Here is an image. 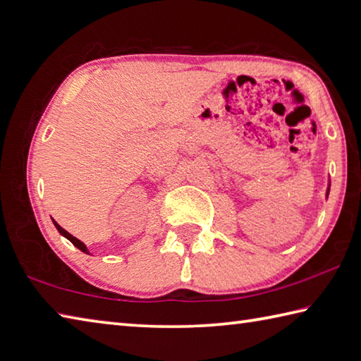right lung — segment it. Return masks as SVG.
I'll return each instance as SVG.
<instances>
[{
  "label": "right lung",
  "mask_w": 361,
  "mask_h": 361,
  "mask_svg": "<svg viewBox=\"0 0 361 361\" xmlns=\"http://www.w3.org/2000/svg\"><path fill=\"white\" fill-rule=\"evenodd\" d=\"M54 223V226H56V229L59 231V234H63L64 237H66V239H69L73 245H75V247H77L78 250H81V251H83V253H86V255H90V251H87V248H86V245L83 243V242H80L78 239H77V237H73L72 234H69V233H67V231L66 229H63V228H61L59 226V224L56 223V221H53Z\"/></svg>",
  "instance_id": "obj_1"
}]
</instances>
